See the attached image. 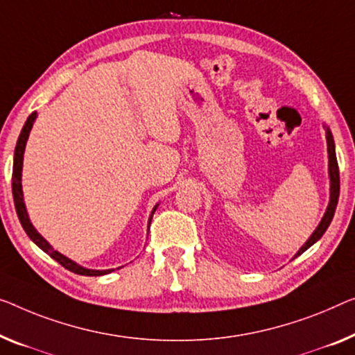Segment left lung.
I'll return each instance as SVG.
<instances>
[{"mask_svg":"<svg viewBox=\"0 0 355 355\" xmlns=\"http://www.w3.org/2000/svg\"><path fill=\"white\" fill-rule=\"evenodd\" d=\"M327 145H329V172H330V204L329 207H327V211L324 215V218L317 226V230L313 232V236L309 237L308 242L300 248L298 253H296L295 258L301 255L304 250H308V248L315 244L317 241L320 239L322 236H324V232L329 228L331 220H333V215H335V210H336V204H338V198H340V168H338V161H336V153H335V141H333V137H331V132L327 129Z\"/></svg>","mask_w":355,"mask_h":355,"instance_id":"1","label":"left lung"}]
</instances>
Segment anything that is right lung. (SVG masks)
<instances>
[{"instance_id": "add662e5", "label": "right lung", "mask_w": 355, "mask_h": 355, "mask_svg": "<svg viewBox=\"0 0 355 355\" xmlns=\"http://www.w3.org/2000/svg\"><path fill=\"white\" fill-rule=\"evenodd\" d=\"M35 118H36V111H35V113H31L28 116V119H26L24 129L19 135L17 145H15V153H14L12 196H14V205H15V210H17V216H19L20 223H22L24 230H25L26 234H28L30 239L33 241L42 252H46L51 258H54L57 263H60L63 268L68 269V271L79 274V276H103V274H108V272L113 271V269H107V271H94V269H86V268L79 266V264H76L75 261L68 260L67 257H63L62 253L54 250V248L47 244V241L44 239V237H42L40 232L33 228V225L30 223V218H28V215H26V209H25V204H24L22 183H20V180H22V162H24L25 145H26V140H28V134H30L31 127H33ZM155 210H156V207H155ZM155 210H153V211H155Z\"/></svg>"}]
</instances>
